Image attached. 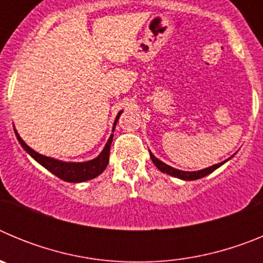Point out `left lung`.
Wrapping results in <instances>:
<instances>
[{
  "instance_id": "8db88e82",
  "label": "left lung",
  "mask_w": 263,
  "mask_h": 263,
  "mask_svg": "<svg viewBox=\"0 0 263 263\" xmlns=\"http://www.w3.org/2000/svg\"><path fill=\"white\" fill-rule=\"evenodd\" d=\"M150 158H152L153 163H154L155 166H157L158 168L162 171V173L168 174V175L175 176V178L183 179V180H196V179L204 178V176H206L208 174L213 173L216 168H218V167L221 166V164H224L225 162H227V160H224V162H221V163L213 164V166L206 167V168H204V170H199V171H182V170H176V168H174V167L168 166V164L163 163L162 160H159L158 158H155L154 155L152 154V152H150Z\"/></svg>"
}]
</instances>
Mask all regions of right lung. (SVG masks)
Segmentation results:
<instances>
[{
    "label": "right lung",
    "mask_w": 263,
    "mask_h": 263,
    "mask_svg": "<svg viewBox=\"0 0 263 263\" xmlns=\"http://www.w3.org/2000/svg\"><path fill=\"white\" fill-rule=\"evenodd\" d=\"M121 113L122 110L120 111L117 115L115 120V125H113V130H115L116 125H117V121L120 118ZM15 132V136H17L18 142L21 143L25 150L31 155L34 159L38 162L39 164L47 168L50 173H52L53 175H57L58 178H60L64 182H69V183H81V182H85V180H90V179L96 178L99 176L100 174L103 173L104 170L106 168L109 163V152H110V145H111V141H113V134L109 137L108 142H106L105 147L100 155L97 158L92 160H88V162H62V160H58V159H53V158L50 157H45V155L39 154V153L34 152L30 146H27L25 143L22 138L20 137V134L17 133V130L14 129Z\"/></svg>",
    "instance_id": "obj_1"
}]
</instances>
